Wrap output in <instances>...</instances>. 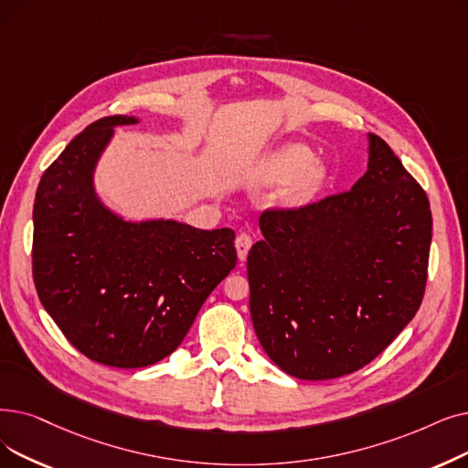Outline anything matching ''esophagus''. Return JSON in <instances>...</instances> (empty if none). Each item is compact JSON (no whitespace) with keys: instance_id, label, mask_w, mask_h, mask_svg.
Segmentation results:
<instances>
[{"instance_id":"34e87169","label":"esophagus","mask_w":468,"mask_h":468,"mask_svg":"<svg viewBox=\"0 0 468 468\" xmlns=\"http://www.w3.org/2000/svg\"><path fill=\"white\" fill-rule=\"evenodd\" d=\"M250 247H252V237H250V235H247V233L237 235V239H235V249H237V256H239L240 261L247 260Z\"/></svg>"}]
</instances>
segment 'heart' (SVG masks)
Masks as SVG:
<instances>
[{"mask_svg": "<svg viewBox=\"0 0 468 468\" xmlns=\"http://www.w3.org/2000/svg\"><path fill=\"white\" fill-rule=\"evenodd\" d=\"M252 177L258 184L266 186L291 181L284 200L292 207H302L319 193L327 179V168L315 162V153L310 147L287 144L263 156L256 165Z\"/></svg>", "mask_w": 468, "mask_h": 468, "instance_id": "heart-1", "label": "heart"}]
</instances>
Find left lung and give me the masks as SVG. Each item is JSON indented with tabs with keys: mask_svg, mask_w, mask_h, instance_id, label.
I'll return each mask as SVG.
<instances>
[{
	"mask_svg": "<svg viewBox=\"0 0 468 468\" xmlns=\"http://www.w3.org/2000/svg\"><path fill=\"white\" fill-rule=\"evenodd\" d=\"M247 258L250 315L261 348L302 380L350 375L403 331L424 296L429 197L386 141L350 191L260 216Z\"/></svg>",
	"mask_w": 468,
	"mask_h": 468,
	"instance_id": "left-lung-1",
	"label": "left lung"
}]
</instances>
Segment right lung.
I'll list each match as a JSON object with an SVG mask.
<instances>
[{"instance_id": "1", "label": "right lung", "mask_w": 468, "mask_h": 468, "mask_svg": "<svg viewBox=\"0 0 468 468\" xmlns=\"http://www.w3.org/2000/svg\"><path fill=\"white\" fill-rule=\"evenodd\" d=\"M78 133L44 172L34 202L32 271L39 302L86 357L118 369L170 356L237 263L235 233L176 219L128 221L95 193V166L116 126Z\"/></svg>"}]
</instances>
